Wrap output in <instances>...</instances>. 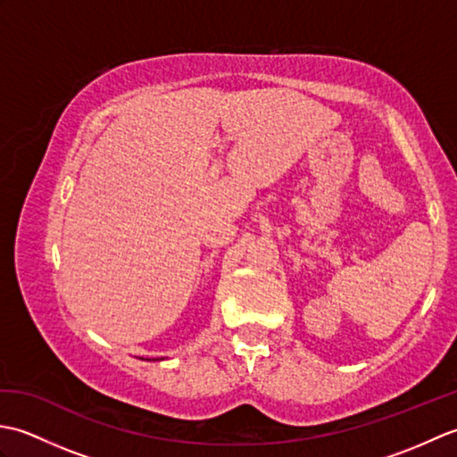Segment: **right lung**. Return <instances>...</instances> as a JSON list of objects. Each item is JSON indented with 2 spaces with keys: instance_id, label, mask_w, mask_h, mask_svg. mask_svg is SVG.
Here are the masks:
<instances>
[{
  "instance_id": "1",
  "label": "right lung",
  "mask_w": 457,
  "mask_h": 457,
  "mask_svg": "<svg viewBox=\"0 0 457 457\" xmlns=\"http://www.w3.org/2000/svg\"><path fill=\"white\" fill-rule=\"evenodd\" d=\"M147 361H151V359H147ZM153 361H154V359H153Z\"/></svg>"
}]
</instances>
